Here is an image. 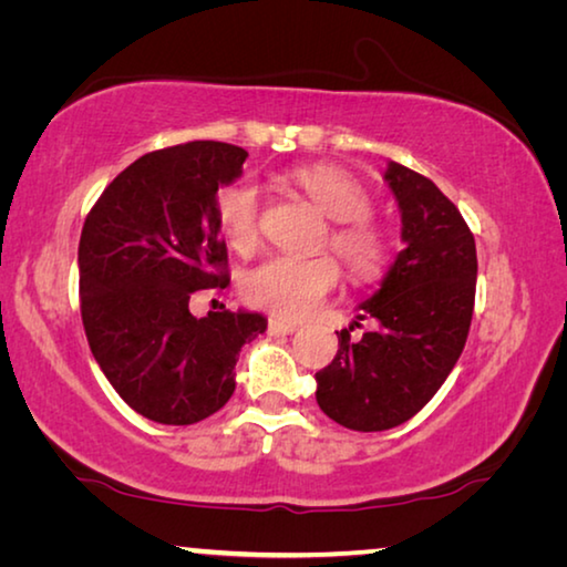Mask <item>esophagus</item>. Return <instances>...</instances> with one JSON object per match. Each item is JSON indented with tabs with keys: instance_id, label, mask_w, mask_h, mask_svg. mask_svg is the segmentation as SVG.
Returning <instances> with one entry per match:
<instances>
[{
	"instance_id": "34e87169",
	"label": "esophagus",
	"mask_w": 567,
	"mask_h": 567,
	"mask_svg": "<svg viewBox=\"0 0 567 567\" xmlns=\"http://www.w3.org/2000/svg\"><path fill=\"white\" fill-rule=\"evenodd\" d=\"M267 332H270V334H292V332H297V324L280 320V318H270V320H267Z\"/></svg>"
}]
</instances>
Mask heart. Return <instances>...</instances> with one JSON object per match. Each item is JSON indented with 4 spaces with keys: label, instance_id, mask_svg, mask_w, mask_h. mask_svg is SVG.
<instances>
[{
    "label": "heart",
    "instance_id": "heart-1",
    "mask_svg": "<svg viewBox=\"0 0 567 567\" xmlns=\"http://www.w3.org/2000/svg\"><path fill=\"white\" fill-rule=\"evenodd\" d=\"M292 182L318 205L332 223L328 245L340 255L348 272L358 280H372L388 262V237L370 223V195L348 172L328 165L300 167ZM260 187L237 179L219 189L215 203L217 227L225 243L239 255L260 245ZM340 282V267L330 255L295 257L275 255L255 265L243 277V295L249 305L280 318H305L318 310Z\"/></svg>",
    "mask_w": 567,
    "mask_h": 567
}]
</instances>
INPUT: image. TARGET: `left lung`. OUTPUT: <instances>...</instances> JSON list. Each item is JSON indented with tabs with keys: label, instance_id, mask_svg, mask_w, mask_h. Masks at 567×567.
Wrapping results in <instances>:
<instances>
[{
	"label": "left lung",
	"instance_id": "1",
	"mask_svg": "<svg viewBox=\"0 0 567 567\" xmlns=\"http://www.w3.org/2000/svg\"><path fill=\"white\" fill-rule=\"evenodd\" d=\"M385 182L398 199L402 243L380 290L358 320L378 328L338 334L334 360L315 372L318 405L342 427L380 433L433 400L465 348L475 307V237L433 179L390 162ZM360 328V322H354Z\"/></svg>",
	"mask_w": 567,
	"mask_h": 567
}]
</instances>
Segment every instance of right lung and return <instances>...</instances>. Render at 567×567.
Wrapping results in <instances>:
<instances>
[{
    "label": "right lung",
    "instance_id": "1",
    "mask_svg": "<svg viewBox=\"0 0 567 567\" xmlns=\"http://www.w3.org/2000/svg\"><path fill=\"white\" fill-rule=\"evenodd\" d=\"M245 159L243 147L213 140L150 152L84 219L80 307L90 350L117 395L162 425H192L223 408L239 350L267 330L257 312H189V297L229 285L215 203Z\"/></svg>",
    "mask_w": 567,
    "mask_h": 567
}]
</instances>
